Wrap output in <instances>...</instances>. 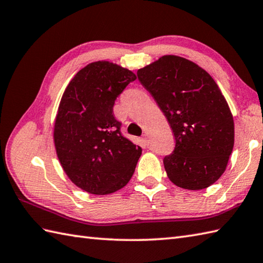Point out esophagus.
<instances>
[{
	"instance_id": "obj_1",
	"label": "esophagus",
	"mask_w": 263,
	"mask_h": 263,
	"mask_svg": "<svg viewBox=\"0 0 263 263\" xmlns=\"http://www.w3.org/2000/svg\"><path fill=\"white\" fill-rule=\"evenodd\" d=\"M143 142H144L145 145H146V146H148V145H149V137H148V135H144L143 136Z\"/></svg>"
}]
</instances>
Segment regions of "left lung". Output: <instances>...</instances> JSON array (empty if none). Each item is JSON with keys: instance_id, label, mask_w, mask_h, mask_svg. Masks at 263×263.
I'll return each instance as SVG.
<instances>
[{"instance_id": "left-lung-1", "label": "left lung", "mask_w": 263, "mask_h": 263, "mask_svg": "<svg viewBox=\"0 0 263 263\" xmlns=\"http://www.w3.org/2000/svg\"><path fill=\"white\" fill-rule=\"evenodd\" d=\"M137 77L176 138L173 152L163 159L168 179L189 190L216 182L234 146V121L213 78L194 62L173 55L138 69Z\"/></svg>"}]
</instances>
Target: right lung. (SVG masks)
<instances>
[{
  "label": "right lung",
  "mask_w": 263,
  "mask_h": 263,
  "mask_svg": "<svg viewBox=\"0 0 263 263\" xmlns=\"http://www.w3.org/2000/svg\"><path fill=\"white\" fill-rule=\"evenodd\" d=\"M136 80L110 62L86 65L72 79L58 107L54 142L58 160L74 184L108 195L129 182L142 148L121 134L114 104Z\"/></svg>",
  "instance_id": "obj_1"
}]
</instances>
